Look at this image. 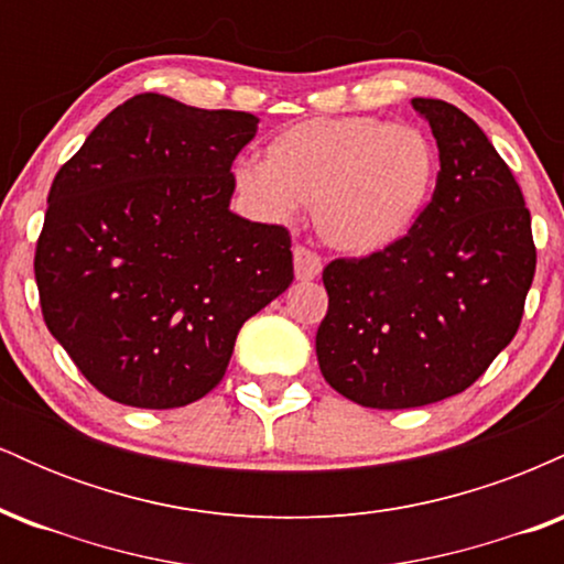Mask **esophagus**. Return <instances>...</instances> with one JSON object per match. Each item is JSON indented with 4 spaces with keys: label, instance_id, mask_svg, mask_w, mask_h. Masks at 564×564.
I'll return each mask as SVG.
<instances>
[{
    "label": "esophagus",
    "instance_id": "34e87169",
    "mask_svg": "<svg viewBox=\"0 0 564 564\" xmlns=\"http://www.w3.org/2000/svg\"><path fill=\"white\" fill-rule=\"evenodd\" d=\"M323 270V262H321V254L318 251L307 249V246H296L294 249V275L296 281H313V278H318Z\"/></svg>",
    "mask_w": 564,
    "mask_h": 564
}]
</instances>
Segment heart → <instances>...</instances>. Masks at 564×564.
Wrapping results in <instances>:
<instances>
[{
    "label": "heart",
    "instance_id": "b5f03b06",
    "mask_svg": "<svg viewBox=\"0 0 564 564\" xmlns=\"http://www.w3.org/2000/svg\"><path fill=\"white\" fill-rule=\"evenodd\" d=\"M437 153L422 129L377 116H321L283 129L232 183L257 215L286 219L313 204L321 238L347 254L398 243L430 204Z\"/></svg>",
    "mask_w": 564,
    "mask_h": 564
}]
</instances>
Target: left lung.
I'll return each instance as SVG.
<instances>
[{"instance_id": "left-lung-1", "label": "left lung", "mask_w": 564, "mask_h": 564, "mask_svg": "<svg viewBox=\"0 0 564 564\" xmlns=\"http://www.w3.org/2000/svg\"><path fill=\"white\" fill-rule=\"evenodd\" d=\"M437 140L432 200L398 243L323 268V379L352 403L419 408L464 392L514 339L535 275L520 185L485 132L445 100L413 97Z\"/></svg>"}]
</instances>
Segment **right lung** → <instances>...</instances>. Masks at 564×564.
<instances>
[{"label":"right lung","mask_w":564,"mask_h":564,"mask_svg":"<svg viewBox=\"0 0 564 564\" xmlns=\"http://www.w3.org/2000/svg\"><path fill=\"white\" fill-rule=\"evenodd\" d=\"M246 111L129 97L55 174L34 275L44 323L84 379L132 408L223 381L241 326L294 281L283 225L230 212Z\"/></svg>","instance_id":"1"}]
</instances>
